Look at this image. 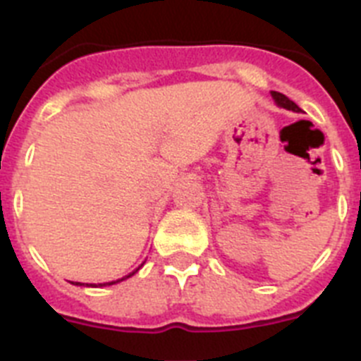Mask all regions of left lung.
I'll return each mask as SVG.
<instances>
[{"mask_svg": "<svg viewBox=\"0 0 361 361\" xmlns=\"http://www.w3.org/2000/svg\"><path fill=\"white\" fill-rule=\"evenodd\" d=\"M271 95H273V99H275L276 103L280 104L282 108H288V110H293V111H300L298 104H295L289 97H286L283 94H280V92H271Z\"/></svg>", "mask_w": 361, "mask_h": 361, "instance_id": "obj_1", "label": "left lung"}]
</instances>
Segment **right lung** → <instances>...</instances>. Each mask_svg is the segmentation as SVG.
<instances>
[{"label": "right lung", "instance_id": "right-lung-1", "mask_svg": "<svg viewBox=\"0 0 361 361\" xmlns=\"http://www.w3.org/2000/svg\"><path fill=\"white\" fill-rule=\"evenodd\" d=\"M133 273H137V269L135 271H133ZM133 273H130V275L128 276H132L133 275ZM128 276H126V279H128ZM121 280H124V279H121ZM117 282H119V280H116V282H108V283H101V286H111V283H117ZM75 286H82V283H75Z\"/></svg>", "mask_w": 361, "mask_h": 361}]
</instances>
